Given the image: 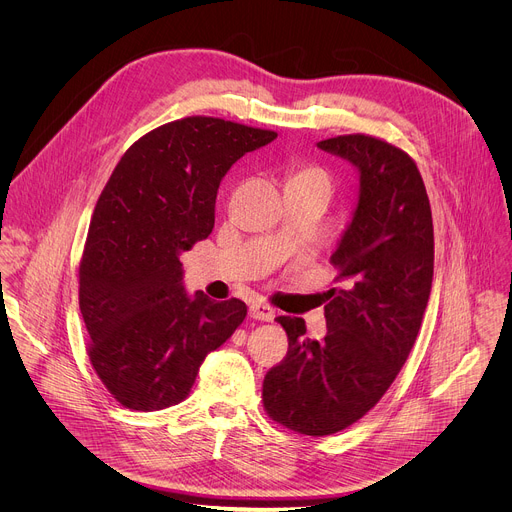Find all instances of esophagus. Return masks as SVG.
Listing matches in <instances>:
<instances>
[{
    "label": "esophagus",
    "mask_w": 512,
    "mask_h": 512,
    "mask_svg": "<svg viewBox=\"0 0 512 512\" xmlns=\"http://www.w3.org/2000/svg\"><path fill=\"white\" fill-rule=\"evenodd\" d=\"M249 316H251L253 320H261V322H273V318H275V310H273L271 306H267V304H261V302H253V304L249 306Z\"/></svg>",
    "instance_id": "1"
}]
</instances>
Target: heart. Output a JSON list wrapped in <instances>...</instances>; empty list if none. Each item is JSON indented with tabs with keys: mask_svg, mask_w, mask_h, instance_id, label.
<instances>
[{
	"mask_svg": "<svg viewBox=\"0 0 512 512\" xmlns=\"http://www.w3.org/2000/svg\"><path fill=\"white\" fill-rule=\"evenodd\" d=\"M294 180L316 182V184H322V186L328 188V190H330V184H332L330 174H328L324 168H320V166H304V168L294 176Z\"/></svg>",
	"mask_w": 512,
	"mask_h": 512,
	"instance_id": "heart-1",
	"label": "heart"
}]
</instances>
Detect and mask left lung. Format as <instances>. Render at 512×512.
Segmentation results:
<instances>
[{"instance_id":"obj_1","label":"left lung","mask_w":512,"mask_h":512,"mask_svg":"<svg viewBox=\"0 0 512 512\" xmlns=\"http://www.w3.org/2000/svg\"><path fill=\"white\" fill-rule=\"evenodd\" d=\"M318 148L360 174L352 223L330 257L342 285L326 294L322 340L306 338L302 318H275L289 346L263 381L267 415L314 437L346 429L381 401L415 344L433 281L431 208L413 158L364 133Z\"/></svg>"}]
</instances>
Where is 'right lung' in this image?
Segmentation results:
<instances>
[{
    "label": "right lung",
    "instance_id": "1",
    "mask_svg": "<svg viewBox=\"0 0 512 512\" xmlns=\"http://www.w3.org/2000/svg\"><path fill=\"white\" fill-rule=\"evenodd\" d=\"M271 129L184 117L139 137L105 184L79 267V306L97 377L123 407L160 411L190 393L200 364L247 316L231 298H188L180 253L214 227L216 190Z\"/></svg>",
    "mask_w": 512,
    "mask_h": 512
}]
</instances>
